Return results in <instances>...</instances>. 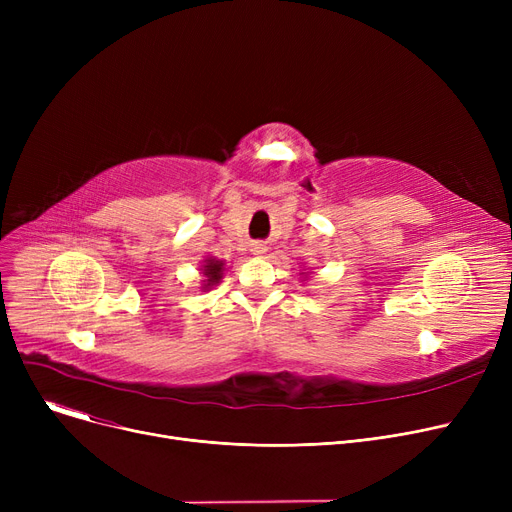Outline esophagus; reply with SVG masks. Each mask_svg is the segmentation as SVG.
I'll return each mask as SVG.
<instances>
[{
  "mask_svg": "<svg viewBox=\"0 0 512 512\" xmlns=\"http://www.w3.org/2000/svg\"><path fill=\"white\" fill-rule=\"evenodd\" d=\"M251 251H253V255H265L267 247L263 245V242H255V245L251 247Z\"/></svg>",
  "mask_w": 512,
  "mask_h": 512,
  "instance_id": "esophagus-1",
  "label": "esophagus"
}]
</instances>
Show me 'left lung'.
Returning <instances> with one entry per match:
<instances>
[{"label":"left lung","instance_id":"1","mask_svg":"<svg viewBox=\"0 0 512 512\" xmlns=\"http://www.w3.org/2000/svg\"><path fill=\"white\" fill-rule=\"evenodd\" d=\"M303 278H309V274H307V272H303Z\"/></svg>","mask_w":512,"mask_h":512}]
</instances>
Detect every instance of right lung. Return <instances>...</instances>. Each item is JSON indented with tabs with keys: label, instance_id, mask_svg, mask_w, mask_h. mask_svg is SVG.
I'll return each mask as SVG.
<instances>
[{
	"label": "right lung",
	"instance_id": "1",
	"mask_svg": "<svg viewBox=\"0 0 512 512\" xmlns=\"http://www.w3.org/2000/svg\"><path fill=\"white\" fill-rule=\"evenodd\" d=\"M224 272H226V261L218 259V257H211L207 255L203 259V265L199 267V274L203 276L201 280V292H207L211 290L213 286H218L224 278Z\"/></svg>",
	"mask_w": 512,
	"mask_h": 512
}]
</instances>
